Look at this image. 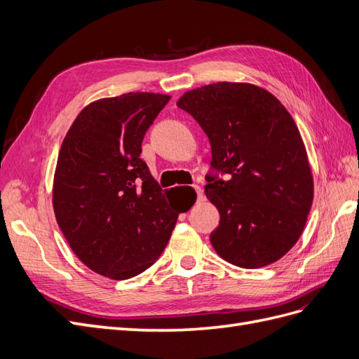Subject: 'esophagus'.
Wrapping results in <instances>:
<instances>
[{
    "label": "esophagus",
    "instance_id": "34e87169",
    "mask_svg": "<svg viewBox=\"0 0 359 359\" xmlns=\"http://www.w3.org/2000/svg\"><path fill=\"white\" fill-rule=\"evenodd\" d=\"M193 189H194V191H196V196H198V201H202V199H203V191H202V189H201L199 186H194Z\"/></svg>",
    "mask_w": 359,
    "mask_h": 359
}]
</instances>
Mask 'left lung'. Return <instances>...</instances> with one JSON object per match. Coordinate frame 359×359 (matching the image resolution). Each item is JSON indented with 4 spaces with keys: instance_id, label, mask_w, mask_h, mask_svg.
<instances>
[{
    "instance_id": "1",
    "label": "left lung",
    "mask_w": 359,
    "mask_h": 359,
    "mask_svg": "<svg viewBox=\"0 0 359 359\" xmlns=\"http://www.w3.org/2000/svg\"><path fill=\"white\" fill-rule=\"evenodd\" d=\"M177 106L210 139L205 194L220 212L210 235L217 255L241 268L283 257L301 236L313 203L306 147L286 107L264 88L232 82L187 91Z\"/></svg>"
}]
</instances>
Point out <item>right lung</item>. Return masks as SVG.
Masks as SVG:
<instances>
[{
    "label": "right lung",
    "instance_id": "add662e5",
    "mask_svg": "<svg viewBox=\"0 0 359 359\" xmlns=\"http://www.w3.org/2000/svg\"><path fill=\"white\" fill-rule=\"evenodd\" d=\"M169 100L127 93L93 102L62 140L53 211L74 255L97 274L127 280L144 273L182 212L140 158L144 136Z\"/></svg>",
    "mask_w": 359,
    "mask_h": 359
}]
</instances>
